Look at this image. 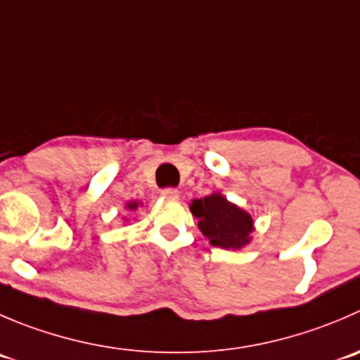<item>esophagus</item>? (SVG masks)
Listing matches in <instances>:
<instances>
[{
  "mask_svg": "<svg viewBox=\"0 0 360 360\" xmlns=\"http://www.w3.org/2000/svg\"><path fill=\"white\" fill-rule=\"evenodd\" d=\"M162 197L169 198V200H176V198H179V191L176 188H165V190H162Z\"/></svg>",
  "mask_w": 360,
  "mask_h": 360,
  "instance_id": "esophagus-1",
  "label": "esophagus"
}]
</instances>
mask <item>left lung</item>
<instances>
[{"label":"left lung","mask_w":360,"mask_h":360,"mask_svg":"<svg viewBox=\"0 0 360 360\" xmlns=\"http://www.w3.org/2000/svg\"><path fill=\"white\" fill-rule=\"evenodd\" d=\"M190 211L198 219V229L212 246L239 250L251 240L253 218L250 212L226 200L221 193L195 198Z\"/></svg>","instance_id":"8db88e82"}]
</instances>
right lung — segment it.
Instances as JSON below:
<instances>
[{"mask_svg": "<svg viewBox=\"0 0 360 360\" xmlns=\"http://www.w3.org/2000/svg\"><path fill=\"white\" fill-rule=\"evenodd\" d=\"M137 207H139V202H128V204H127L128 211H135Z\"/></svg>", "mask_w": 360, "mask_h": 360, "instance_id": "add662e5", "label": "right lung"}]
</instances>
